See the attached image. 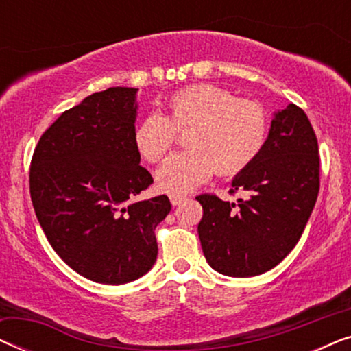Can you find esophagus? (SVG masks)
Listing matches in <instances>:
<instances>
[{
	"mask_svg": "<svg viewBox=\"0 0 351 351\" xmlns=\"http://www.w3.org/2000/svg\"><path fill=\"white\" fill-rule=\"evenodd\" d=\"M169 199H171L172 206H180L186 198H185V196H180V195H171Z\"/></svg>",
	"mask_w": 351,
	"mask_h": 351,
	"instance_id": "1",
	"label": "esophagus"
}]
</instances>
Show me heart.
I'll list each match as a JSON object with an SVG mask.
<instances>
[{"label": "heart", "mask_w": 351, "mask_h": 351, "mask_svg": "<svg viewBox=\"0 0 351 351\" xmlns=\"http://www.w3.org/2000/svg\"><path fill=\"white\" fill-rule=\"evenodd\" d=\"M185 134L186 152L171 156L156 171L165 193L185 195L208 182L214 171L234 176L261 155L268 136V114L261 104L237 99L214 84H193L167 100V114L152 113L134 131V145L148 162L165 160Z\"/></svg>", "instance_id": "b5f03b06"}]
</instances>
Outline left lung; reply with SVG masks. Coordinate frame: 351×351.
I'll return each instance as SVG.
<instances>
[{
    "label": "left lung",
    "mask_w": 351,
    "mask_h": 351,
    "mask_svg": "<svg viewBox=\"0 0 351 351\" xmlns=\"http://www.w3.org/2000/svg\"><path fill=\"white\" fill-rule=\"evenodd\" d=\"M232 186L230 193L244 190L249 198L196 196L203 206L201 247L222 275H262L294 249L318 198V141L304 110L289 104L275 113L261 155Z\"/></svg>",
    "instance_id": "8db88e82"
}]
</instances>
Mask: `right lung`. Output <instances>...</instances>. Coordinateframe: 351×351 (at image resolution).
Wrapping results in <instances>:
<instances>
[{
  "mask_svg": "<svg viewBox=\"0 0 351 351\" xmlns=\"http://www.w3.org/2000/svg\"><path fill=\"white\" fill-rule=\"evenodd\" d=\"M136 88H108L66 110L33 152L30 196L47 241L81 276L124 285L155 265L166 195L136 201L153 184L134 145Z\"/></svg>",
  "mask_w": 351,
  "mask_h": 351,
  "instance_id": "add662e5",
  "label": "right lung"
}]
</instances>
